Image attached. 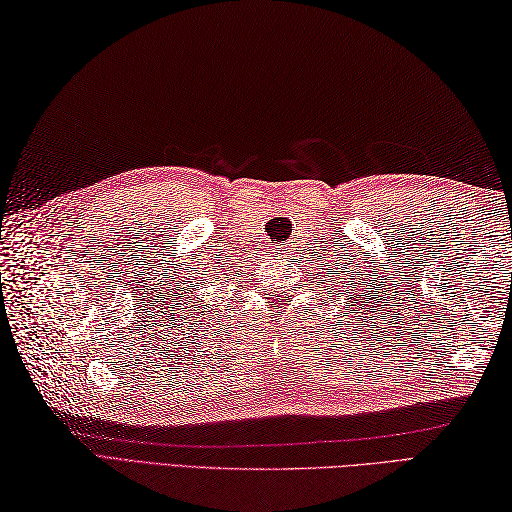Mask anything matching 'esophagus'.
Segmentation results:
<instances>
[{
  "label": "esophagus",
  "instance_id": "obj_1",
  "mask_svg": "<svg viewBox=\"0 0 512 512\" xmlns=\"http://www.w3.org/2000/svg\"><path fill=\"white\" fill-rule=\"evenodd\" d=\"M285 247H287V245H280V249H285ZM280 254H283V252H280Z\"/></svg>",
  "mask_w": 512,
  "mask_h": 512
}]
</instances>
